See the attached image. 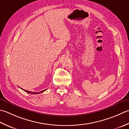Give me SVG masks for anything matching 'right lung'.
Masks as SVG:
<instances>
[{
  "instance_id": "right-lung-1",
  "label": "right lung",
  "mask_w": 129,
  "mask_h": 129,
  "mask_svg": "<svg viewBox=\"0 0 129 129\" xmlns=\"http://www.w3.org/2000/svg\"><path fill=\"white\" fill-rule=\"evenodd\" d=\"M21 89H22V90H23V89H22V88H21ZM46 90H47V89H46V90H44L42 91L38 92H30V91H27V90H24V91H25L26 92L28 93H31V94H38V93H42V92H43L45 91Z\"/></svg>"
}]
</instances>
